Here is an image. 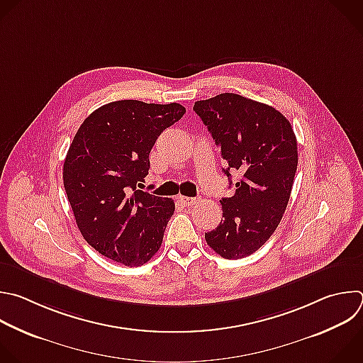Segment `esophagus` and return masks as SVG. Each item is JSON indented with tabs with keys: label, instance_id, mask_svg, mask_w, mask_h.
Listing matches in <instances>:
<instances>
[{
	"label": "esophagus",
	"instance_id": "esophagus-1",
	"mask_svg": "<svg viewBox=\"0 0 363 363\" xmlns=\"http://www.w3.org/2000/svg\"><path fill=\"white\" fill-rule=\"evenodd\" d=\"M179 201L185 205V206H192L198 202V198H189V196H179Z\"/></svg>",
	"mask_w": 363,
	"mask_h": 363
}]
</instances>
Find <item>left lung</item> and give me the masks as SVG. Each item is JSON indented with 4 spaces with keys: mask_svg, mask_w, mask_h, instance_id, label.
I'll use <instances>...</instances> for the list:
<instances>
[{
    "mask_svg": "<svg viewBox=\"0 0 363 363\" xmlns=\"http://www.w3.org/2000/svg\"><path fill=\"white\" fill-rule=\"evenodd\" d=\"M194 111L220 148L230 172L240 178L222 198L220 223L205 233L206 244L225 259L258 251L278 228L298 167V144L289 121L274 106L225 92L196 101Z\"/></svg>",
    "mask_w": 363,
    "mask_h": 363,
    "instance_id": "left-lung-1",
    "label": "left lung"
}]
</instances>
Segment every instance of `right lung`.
<instances>
[{
    "mask_svg": "<svg viewBox=\"0 0 363 363\" xmlns=\"http://www.w3.org/2000/svg\"><path fill=\"white\" fill-rule=\"evenodd\" d=\"M181 104L109 102L85 118L64 162V188L77 225L101 255L141 267L161 248L175 203L140 188L150 152L182 118Z\"/></svg>",
    "mask_w": 363,
    "mask_h": 363,
    "instance_id": "right-lung-1",
    "label": "right lung"
}]
</instances>
